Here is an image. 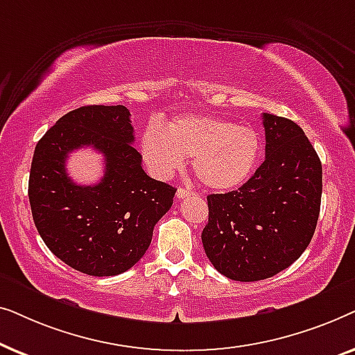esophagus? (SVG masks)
<instances>
[{
  "label": "esophagus",
  "mask_w": 355,
  "mask_h": 355,
  "mask_svg": "<svg viewBox=\"0 0 355 355\" xmlns=\"http://www.w3.org/2000/svg\"><path fill=\"white\" fill-rule=\"evenodd\" d=\"M192 193H193V191H191L189 187H179L176 196H178V198H186L189 196H192Z\"/></svg>",
  "instance_id": "34e87169"
}]
</instances>
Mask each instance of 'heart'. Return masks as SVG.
<instances>
[{
    "mask_svg": "<svg viewBox=\"0 0 355 355\" xmlns=\"http://www.w3.org/2000/svg\"><path fill=\"white\" fill-rule=\"evenodd\" d=\"M263 142L259 130L213 114H181L164 128L150 124L140 139V153L155 176L169 179L186 158L207 187L231 191L252 176Z\"/></svg>",
    "mask_w": 355,
    "mask_h": 355,
    "instance_id": "heart-1",
    "label": "heart"
}]
</instances>
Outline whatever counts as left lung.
<instances>
[{
	"instance_id": "1",
	"label": "left lung",
	"mask_w": 355,
	"mask_h": 355,
	"mask_svg": "<svg viewBox=\"0 0 355 355\" xmlns=\"http://www.w3.org/2000/svg\"><path fill=\"white\" fill-rule=\"evenodd\" d=\"M265 162L237 191L211 193L202 244L234 281H260L307 249L322 203V162L294 121L263 113Z\"/></svg>"
}]
</instances>
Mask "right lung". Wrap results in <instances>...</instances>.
<instances>
[{"mask_svg":"<svg viewBox=\"0 0 355 355\" xmlns=\"http://www.w3.org/2000/svg\"><path fill=\"white\" fill-rule=\"evenodd\" d=\"M132 142L125 106L92 105L58 119L33 152V223L48 249L80 273L114 276L132 268L173 205L176 189L144 171ZM80 146L105 157V176L95 187H79L65 173L67 155Z\"/></svg>","mask_w":355,"mask_h":355,"instance_id":"add662e5","label":"right lung"}]
</instances>
